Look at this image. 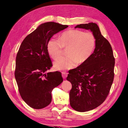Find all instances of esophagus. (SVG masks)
<instances>
[{
    "label": "esophagus",
    "instance_id": "34e87169",
    "mask_svg": "<svg viewBox=\"0 0 128 128\" xmlns=\"http://www.w3.org/2000/svg\"><path fill=\"white\" fill-rule=\"evenodd\" d=\"M62 77H63V78H64L65 79V78H66V77L68 76V73L66 72L63 71V72H62Z\"/></svg>",
    "mask_w": 128,
    "mask_h": 128
}]
</instances>
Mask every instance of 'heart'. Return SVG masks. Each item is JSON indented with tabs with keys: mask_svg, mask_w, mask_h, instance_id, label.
<instances>
[{
	"mask_svg": "<svg viewBox=\"0 0 128 128\" xmlns=\"http://www.w3.org/2000/svg\"><path fill=\"white\" fill-rule=\"evenodd\" d=\"M96 46V39L92 34L79 30L64 32L60 39L52 38L48 41L47 49L50 56L56 60L62 54L63 48H68V56L58 58L54 63L57 70L72 69L78 63L86 62L92 54Z\"/></svg>",
	"mask_w": 128,
	"mask_h": 128,
	"instance_id": "heart-1",
	"label": "heart"
}]
</instances>
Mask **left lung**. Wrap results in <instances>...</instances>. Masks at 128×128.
<instances>
[{
  "label": "left lung",
  "instance_id": "obj_1",
  "mask_svg": "<svg viewBox=\"0 0 128 128\" xmlns=\"http://www.w3.org/2000/svg\"><path fill=\"white\" fill-rule=\"evenodd\" d=\"M75 28L90 30L96 46L90 58L70 70L66 80L71 82V106L79 112L95 109L106 100L114 80V58L111 45L102 35L96 23L77 25Z\"/></svg>",
  "mask_w": 128,
  "mask_h": 128
}]
</instances>
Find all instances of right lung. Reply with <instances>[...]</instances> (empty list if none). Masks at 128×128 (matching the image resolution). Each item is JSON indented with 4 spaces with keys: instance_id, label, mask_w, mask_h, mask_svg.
I'll list each match as a JSON object with an SVG mask.
<instances>
[{
    "instance_id": "add662e5",
    "label": "right lung",
    "mask_w": 128,
    "mask_h": 128,
    "mask_svg": "<svg viewBox=\"0 0 128 128\" xmlns=\"http://www.w3.org/2000/svg\"><path fill=\"white\" fill-rule=\"evenodd\" d=\"M68 25L57 22L42 24L22 42L16 56L14 76L22 99L35 109L50 104L51 92L63 81L60 72H46L52 66L48 52V41Z\"/></svg>"
}]
</instances>
